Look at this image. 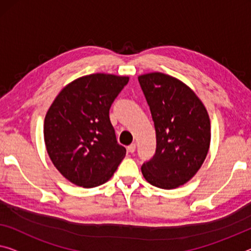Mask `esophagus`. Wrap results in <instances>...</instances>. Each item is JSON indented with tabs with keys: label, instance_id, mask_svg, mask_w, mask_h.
<instances>
[{
	"label": "esophagus",
	"instance_id": "34e87169",
	"mask_svg": "<svg viewBox=\"0 0 251 251\" xmlns=\"http://www.w3.org/2000/svg\"><path fill=\"white\" fill-rule=\"evenodd\" d=\"M128 151H129L130 153H133L134 151H136V145H134V144L130 145L129 147H128Z\"/></svg>",
	"mask_w": 251,
	"mask_h": 251
}]
</instances>
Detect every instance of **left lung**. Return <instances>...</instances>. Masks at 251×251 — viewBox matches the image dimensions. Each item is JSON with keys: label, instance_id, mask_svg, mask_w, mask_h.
Returning <instances> with one entry per match:
<instances>
[{"label": "left lung", "instance_id": "obj_1", "mask_svg": "<svg viewBox=\"0 0 251 251\" xmlns=\"http://www.w3.org/2000/svg\"><path fill=\"white\" fill-rule=\"evenodd\" d=\"M156 130V153L141 167L153 186L173 190L187 183L205 160L211 141L207 111L186 84L163 73L138 77Z\"/></svg>", "mask_w": 251, "mask_h": 251}]
</instances>
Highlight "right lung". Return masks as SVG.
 <instances>
[{"label":"right lung","mask_w":251,"mask_h":251,"mask_svg":"<svg viewBox=\"0 0 251 251\" xmlns=\"http://www.w3.org/2000/svg\"><path fill=\"white\" fill-rule=\"evenodd\" d=\"M128 76L96 73L73 80L53 100L44 123L49 158L69 182L95 187L107 182L126 156L109 111Z\"/></svg>","instance_id":"right-lung-1"}]
</instances>
